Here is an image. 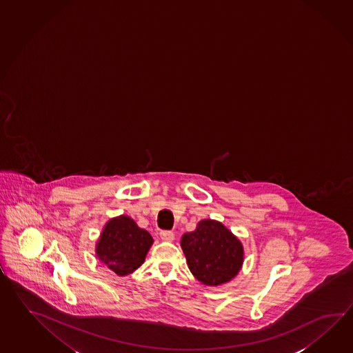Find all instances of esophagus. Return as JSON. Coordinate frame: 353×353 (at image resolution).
<instances>
[{
  "label": "esophagus",
  "mask_w": 353,
  "mask_h": 353,
  "mask_svg": "<svg viewBox=\"0 0 353 353\" xmlns=\"http://www.w3.org/2000/svg\"><path fill=\"white\" fill-rule=\"evenodd\" d=\"M159 236H161V239L165 240V241H172L173 238H174V234L171 230H162L159 232Z\"/></svg>",
  "instance_id": "1"
}]
</instances>
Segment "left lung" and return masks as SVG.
<instances>
[{
	"label": "left lung",
	"mask_w": 353,
	"mask_h": 353,
	"mask_svg": "<svg viewBox=\"0 0 353 353\" xmlns=\"http://www.w3.org/2000/svg\"><path fill=\"white\" fill-rule=\"evenodd\" d=\"M181 246L191 273L206 285L231 281L243 265V245L219 221L202 220L182 236Z\"/></svg>",
	"instance_id": "1"
}]
</instances>
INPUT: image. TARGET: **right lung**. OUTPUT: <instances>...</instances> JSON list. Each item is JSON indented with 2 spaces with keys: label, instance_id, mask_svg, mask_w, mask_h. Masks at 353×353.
Listing matches in <instances>:
<instances>
[{
  "label": "right lung",
  "instance_id": "add662e5",
  "mask_svg": "<svg viewBox=\"0 0 353 353\" xmlns=\"http://www.w3.org/2000/svg\"><path fill=\"white\" fill-rule=\"evenodd\" d=\"M153 239L128 216L109 220L97 245V256L118 275H127L143 264Z\"/></svg>",
  "mask_w": 353,
  "mask_h": 353
}]
</instances>
